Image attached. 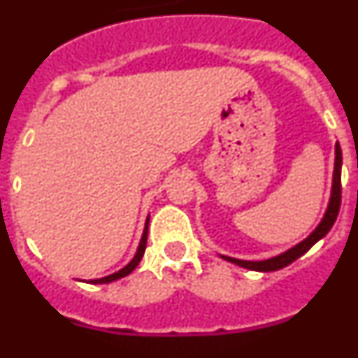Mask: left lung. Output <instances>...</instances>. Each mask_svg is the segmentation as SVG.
I'll use <instances>...</instances> for the list:
<instances>
[{
	"instance_id": "left-lung-1",
	"label": "left lung",
	"mask_w": 358,
	"mask_h": 358,
	"mask_svg": "<svg viewBox=\"0 0 358 358\" xmlns=\"http://www.w3.org/2000/svg\"><path fill=\"white\" fill-rule=\"evenodd\" d=\"M341 166H343V152H341L339 143L335 145V170H334V186H331V197L330 204H328V210L322 217L321 224L315 227V231L308 238L303 240L301 243L294 245L292 249L285 251L283 255L274 256V258H268V260L262 262H245V260H236V258H229V256H222L224 260L231 262V264H236L243 268H249V271H260V273H271V271H280V268L287 267V265L292 264L294 260H297L299 256L305 255L315 242L327 236L328 231L331 229V226L337 220V215L341 210Z\"/></svg>"
}]
</instances>
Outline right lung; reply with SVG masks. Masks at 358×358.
Returning a JSON list of instances; mask_svg holds the SVG:
<instances>
[{"instance_id":"obj_1","label":"right lung","mask_w":358,"mask_h":358,"mask_svg":"<svg viewBox=\"0 0 358 358\" xmlns=\"http://www.w3.org/2000/svg\"><path fill=\"white\" fill-rule=\"evenodd\" d=\"M147 233H148V218H147V224H145V231H143V236H141V242H140V248H138V251H136L134 258L131 260V264L125 265V267L122 268V271H118V273L110 274V276H106V278H100V280H90V283H110V281L115 280H120V278L127 276V274H131L132 271L136 268V265L140 264L141 258H143V252H145V248H147Z\"/></svg>"}]
</instances>
